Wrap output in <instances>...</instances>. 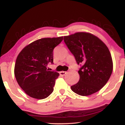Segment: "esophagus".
Returning a JSON list of instances; mask_svg holds the SVG:
<instances>
[{
  "instance_id": "esophagus-1",
  "label": "esophagus",
  "mask_w": 125,
  "mask_h": 125,
  "mask_svg": "<svg viewBox=\"0 0 125 125\" xmlns=\"http://www.w3.org/2000/svg\"><path fill=\"white\" fill-rule=\"evenodd\" d=\"M67 73V72H60V74L61 76H62V77H63V76H64L65 74H66Z\"/></svg>"
}]
</instances>
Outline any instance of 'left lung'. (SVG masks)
<instances>
[{
    "label": "left lung",
    "instance_id": "obj_1",
    "mask_svg": "<svg viewBox=\"0 0 125 125\" xmlns=\"http://www.w3.org/2000/svg\"><path fill=\"white\" fill-rule=\"evenodd\" d=\"M64 41L81 67L80 79L71 86L76 94L88 96L98 92L108 81L113 69L108 48L100 39L89 33L78 32L64 37Z\"/></svg>",
    "mask_w": 125,
    "mask_h": 125
}]
</instances>
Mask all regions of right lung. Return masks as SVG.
<instances>
[{"instance_id":"right-lung-1","label":"right lung","mask_w":125,"mask_h":125,"mask_svg":"<svg viewBox=\"0 0 125 125\" xmlns=\"http://www.w3.org/2000/svg\"><path fill=\"white\" fill-rule=\"evenodd\" d=\"M63 37L43 38L26 46L19 54L14 74L19 85L33 98L45 99L53 91L59 73L48 71L47 65L53 64V51Z\"/></svg>"}]
</instances>
